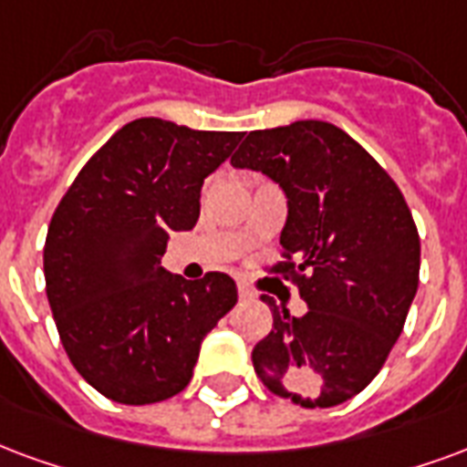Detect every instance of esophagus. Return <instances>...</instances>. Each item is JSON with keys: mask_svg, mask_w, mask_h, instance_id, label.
I'll return each instance as SVG.
<instances>
[{"mask_svg": "<svg viewBox=\"0 0 467 467\" xmlns=\"http://www.w3.org/2000/svg\"><path fill=\"white\" fill-rule=\"evenodd\" d=\"M237 295H240V299H252V296H254V292H252L250 286L240 282V285H237Z\"/></svg>", "mask_w": 467, "mask_h": 467, "instance_id": "esophagus-1", "label": "esophagus"}]
</instances>
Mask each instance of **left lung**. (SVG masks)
Returning <instances> with one entry per match:
<instances>
[{"instance_id": "1", "label": "left lung", "mask_w": 467, "mask_h": 467, "mask_svg": "<svg viewBox=\"0 0 467 467\" xmlns=\"http://www.w3.org/2000/svg\"><path fill=\"white\" fill-rule=\"evenodd\" d=\"M234 168L262 171L286 192L285 260L309 304L292 317L269 302L275 327L252 348L265 389L304 409L354 399L381 371L418 289L420 237L406 198L354 138L327 120L252 130Z\"/></svg>"}]
</instances>
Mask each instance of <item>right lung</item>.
Listing matches in <instances>:
<instances>
[{"label": "right lung", "instance_id": "right-lung-1", "mask_svg": "<svg viewBox=\"0 0 467 467\" xmlns=\"http://www.w3.org/2000/svg\"><path fill=\"white\" fill-rule=\"evenodd\" d=\"M243 133L138 119L81 168L54 210L44 277L58 339L106 399L158 403L192 379L207 331L237 302L234 279L161 267L168 234L195 227L200 188Z\"/></svg>", "mask_w": 467, "mask_h": 467}]
</instances>
